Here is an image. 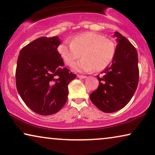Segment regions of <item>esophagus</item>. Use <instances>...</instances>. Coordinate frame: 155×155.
Returning a JSON list of instances; mask_svg holds the SVG:
<instances>
[{
	"instance_id": "esophagus-1",
	"label": "esophagus",
	"mask_w": 155,
	"mask_h": 155,
	"mask_svg": "<svg viewBox=\"0 0 155 155\" xmlns=\"http://www.w3.org/2000/svg\"><path fill=\"white\" fill-rule=\"evenodd\" d=\"M78 78H81V79H84V78H87V76L85 75H78Z\"/></svg>"
}]
</instances>
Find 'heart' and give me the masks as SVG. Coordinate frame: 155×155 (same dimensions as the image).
<instances>
[{"instance_id": "b5f03b06", "label": "heart", "mask_w": 155, "mask_h": 155, "mask_svg": "<svg viewBox=\"0 0 155 155\" xmlns=\"http://www.w3.org/2000/svg\"><path fill=\"white\" fill-rule=\"evenodd\" d=\"M58 50L67 65H71L82 54L83 58L73 63L72 68L78 72L90 73L94 69L101 71L109 65L115 56L116 45L104 36L87 32L76 36L71 44H61Z\"/></svg>"}]
</instances>
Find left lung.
<instances>
[{"mask_svg":"<svg viewBox=\"0 0 155 155\" xmlns=\"http://www.w3.org/2000/svg\"><path fill=\"white\" fill-rule=\"evenodd\" d=\"M117 46L111 64L97 75L98 88L90 95L92 102L99 110L113 113L124 108L132 98L139 80L137 53L128 39L114 32Z\"/></svg>","mask_w":155,"mask_h":155,"instance_id":"left-lung-1","label":"left lung"}]
</instances>
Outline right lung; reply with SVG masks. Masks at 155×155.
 Here are the masks:
<instances>
[{"label": "right lung", "instance_id": "right-lung-1", "mask_svg": "<svg viewBox=\"0 0 155 155\" xmlns=\"http://www.w3.org/2000/svg\"><path fill=\"white\" fill-rule=\"evenodd\" d=\"M58 37H40L20 51L15 73L16 87L23 101L42 116L56 114L65 105L68 84L76 78L64 68L58 51Z\"/></svg>", "mask_w": 155, "mask_h": 155}]
</instances>
